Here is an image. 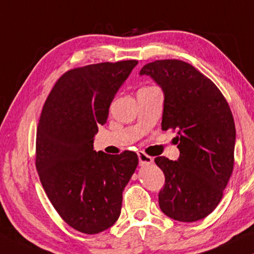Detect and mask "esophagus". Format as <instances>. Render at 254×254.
I'll list each match as a JSON object with an SVG mask.
<instances>
[{
  "label": "esophagus",
  "instance_id": "34e87169",
  "mask_svg": "<svg viewBox=\"0 0 254 254\" xmlns=\"http://www.w3.org/2000/svg\"><path fill=\"white\" fill-rule=\"evenodd\" d=\"M137 155H138V161H140L141 165H149V164H151L152 162H154V158L150 157V156L145 155L144 152L140 151Z\"/></svg>",
  "mask_w": 254,
  "mask_h": 254
}]
</instances>
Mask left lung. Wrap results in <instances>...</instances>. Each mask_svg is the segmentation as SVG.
<instances>
[{
    "label": "left lung",
    "instance_id": "1",
    "mask_svg": "<svg viewBox=\"0 0 254 254\" xmlns=\"http://www.w3.org/2000/svg\"><path fill=\"white\" fill-rule=\"evenodd\" d=\"M140 75L150 76L164 93L162 129L178 131L179 158H155L165 176L159 208L176 221H199L220 203L234 170L230 107L217 86L187 62L157 60Z\"/></svg>",
    "mask_w": 254,
    "mask_h": 254
}]
</instances>
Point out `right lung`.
I'll return each mask as SVG.
<instances>
[{
    "mask_svg": "<svg viewBox=\"0 0 254 254\" xmlns=\"http://www.w3.org/2000/svg\"><path fill=\"white\" fill-rule=\"evenodd\" d=\"M136 60L90 64L61 76L37 128L41 185L65 223L83 234L105 231L120 216L123 192L138 164L134 151L93 150L99 125Z\"/></svg>",
    "mask_w": 254,
    "mask_h": 254,
    "instance_id": "add662e5",
    "label": "right lung"
}]
</instances>
